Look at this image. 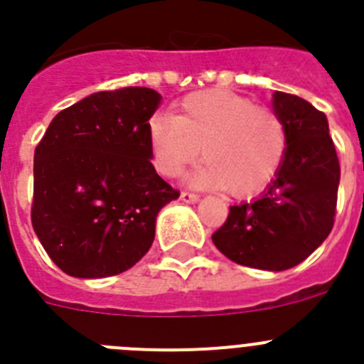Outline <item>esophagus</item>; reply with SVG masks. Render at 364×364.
Returning <instances> with one entry per match:
<instances>
[{"label": "esophagus", "mask_w": 364, "mask_h": 364, "mask_svg": "<svg viewBox=\"0 0 364 364\" xmlns=\"http://www.w3.org/2000/svg\"><path fill=\"white\" fill-rule=\"evenodd\" d=\"M180 198H182L184 202H189V204H195V202L198 200V195L191 191H182L180 193Z\"/></svg>", "instance_id": "esophagus-1"}]
</instances>
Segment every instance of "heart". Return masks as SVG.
Wrapping results in <instances>:
<instances>
[{
  "label": "heart",
  "instance_id": "b5f03b06",
  "mask_svg": "<svg viewBox=\"0 0 364 364\" xmlns=\"http://www.w3.org/2000/svg\"><path fill=\"white\" fill-rule=\"evenodd\" d=\"M149 142L162 175L178 176L200 153L205 166L193 178L197 184L218 186L235 197H246L279 173L288 133L273 109L213 89L189 95L176 117L151 118Z\"/></svg>",
  "mask_w": 364,
  "mask_h": 364
}]
</instances>
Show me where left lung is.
I'll use <instances>...</instances> for the list:
<instances>
[{"label": "left lung", "mask_w": 364, "mask_h": 364, "mask_svg": "<svg viewBox=\"0 0 364 364\" xmlns=\"http://www.w3.org/2000/svg\"><path fill=\"white\" fill-rule=\"evenodd\" d=\"M273 109L288 133L284 162L257 200L231 205L211 239L237 264L282 272L308 259L332 231L341 167L323 111L279 91Z\"/></svg>", "instance_id": "obj_1"}]
</instances>
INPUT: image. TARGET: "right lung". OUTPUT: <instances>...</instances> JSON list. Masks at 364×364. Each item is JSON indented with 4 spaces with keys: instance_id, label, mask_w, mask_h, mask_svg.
Returning <instances> with one entry per match:
<instances>
[{
    "instance_id": "add662e5",
    "label": "right lung",
    "mask_w": 364,
    "mask_h": 364,
    "mask_svg": "<svg viewBox=\"0 0 364 364\" xmlns=\"http://www.w3.org/2000/svg\"><path fill=\"white\" fill-rule=\"evenodd\" d=\"M159 104L147 87L95 92L58 112L36 146L32 228L70 277H111L136 264L159 211L180 197L151 164Z\"/></svg>"
}]
</instances>
